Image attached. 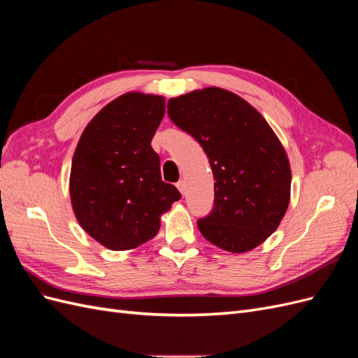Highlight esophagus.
I'll return each instance as SVG.
<instances>
[{"label": "esophagus", "instance_id": "1", "mask_svg": "<svg viewBox=\"0 0 358 358\" xmlns=\"http://www.w3.org/2000/svg\"><path fill=\"white\" fill-rule=\"evenodd\" d=\"M176 187H178V189H179L182 194H185V182L179 180V182L176 183Z\"/></svg>", "mask_w": 358, "mask_h": 358}]
</instances>
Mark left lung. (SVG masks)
I'll return each instance as SVG.
<instances>
[{
    "mask_svg": "<svg viewBox=\"0 0 358 358\" xmlns=\"http://www.w3.org/2000/svg\"><path fill=\"white\" fill-rule=\"evenodd\" d=\"M167 109L200 143L216 180L213 208L197 221L201 234L230 252L263 243L284 218L291 188L287 154L266 119L221 88L171 99Z\"/></svg>",
    "mask_w": 358,
    "mask_h": 358,
    "instance_id": "1",
    "label": "left lung"
}]
</instances>
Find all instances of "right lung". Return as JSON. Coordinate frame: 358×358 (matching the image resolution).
Wrapping results in <instances>:
<instances>
[{
  "instance_id": "add662e5",
  "label": "right lung",
  "mask_w": 358,
  "mask_h": 358,
  "mask_svg": "<svg viewBox=\"0 0 358 358\" xmlns=\"http://www.w3.org/2000/svg\"><path fill=\"white\" fill-rule=\"evenodd\" d=\"M166 103L129 92L107 104L85 128L71 162L70 196L82 229L112 251L133 249L159 230V215L180 192L161 179L150 146Z\"/></svg>"
}]
</instances>
